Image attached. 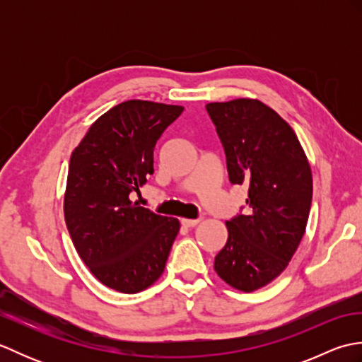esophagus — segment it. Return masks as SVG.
Returning <instances> with one entry per match:
<instances>
[{
	"instance_id": "34e87169",
	"label": "esophagus",
	"mask_w": 362,
	"mask_h": 362,
	"mask_svg": "<svg viewBox=\"0 0 362 362\" xmlns=\"http://www.w3.org/2000/svg\"><path fill=\"white\" fill-rule=\"evenodd\" d=\"M199 221H201V219H185V218H183L180 222H182L183 227H196L199 224Z\"/></svg>"
}]
</instances>
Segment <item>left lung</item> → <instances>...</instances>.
<instances>
[{
  "label": "left lung",
  "instance_id": "obj_1",
  "mask_svg": "<svg viewBox=\"0 0 362 362\" xmlns=\"http://www.w3.org/2000/svg\"><path fill=\"white\" fill-rule=\"evenodd\" d=\"M233 185H249V211L226 222L227 243L214 271L230 286L252 292L279 276L305 235L313 174L294 130L258 99L206 104Z\"/></svg>",
  "mask_w": 362,
  "mask_h": 362
}]
</instances>
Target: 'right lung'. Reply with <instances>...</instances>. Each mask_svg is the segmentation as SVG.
Returning <instances> with one entry per match:
<instances>
[{
  "mask_svg": "<svg viewBox=\"0 0 362 362\" xmlns=\"http://www.w3.org/2000/svg\"><path fill=\"white\" fill-rule=\"evenodd\" d=\"M182 112L130 99L101 115L71 153L65 222L79 257L107 288L136 294L165 271L180 222L129 196L153 174V148Z\"/></svg>",
  "mask_w": 362,
  "mask_h": 362,
  "instance_id": "right-lung-1",
  "label": "right lung"
}]
</instances>
